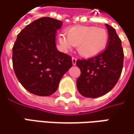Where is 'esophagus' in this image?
<instances>
[{"label":"esophagus","instance_id":"obj_1","mask_svg":"<svg viewBox=\"0 0 134 134\" xmlns=\"http://www.w3.org/2000/svg\"><path fill=\"white\" fill-rule=\"evenodd\" d=\"M76 62H77V58L74 57H72V63H73V64L75 65L76 64Z\"/></svg>","mask_w":134,"mask_h":134}]
</instances>
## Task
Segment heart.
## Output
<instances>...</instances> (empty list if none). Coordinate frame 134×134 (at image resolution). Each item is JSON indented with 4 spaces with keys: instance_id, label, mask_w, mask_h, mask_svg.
<instances>
[{
    "instance_id": "obj_1",
    "label": "heart",
    "mask_w": 134,
    "mask_h": 134,
    "mask_svg": "<svg viewBox=\"0 0 134 134\" xmlns=\"http://www.w3.org/2000/svg\"><path fill=\"white\" fill-rule=\"evenodd\" d=\"M59 42L66 50L77 47L80 55L90 57L101 53L108 43L107 32L94 27H77L67 31V37L60 35Z\"/></svg>"
}]
</instances>
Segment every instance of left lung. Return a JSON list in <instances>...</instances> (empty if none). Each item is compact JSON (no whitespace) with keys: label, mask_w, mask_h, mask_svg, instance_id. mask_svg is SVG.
<instances>
[{"label":"left lung","mask_w":134,"mask_h":134,"mask_svg":"<svg viewBox=\"0 0 134 134\" xmlns=\"http://www.w3.org/2000/svg\"><path fill=\"white\" fill-rule=\"evenodd\" d=\"M108 43L104 51L88 59L77 60L80 75L77 90L86 97H98L110 91L120 77L124 65V51L115 29L106 24Z\"/></svg>","instance_id":"obj_1"}]
</instances>
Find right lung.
<instances>
[{"label":"right lung","mask_w":134,"mask_h":134,"mask_svg":"<svg viewBox=\"0 0 134 134\" xmlns=\"http://www.w3.org/2000/svg\"><path fill=\"white\" fill-rule=\"evenodd\" d=\"M63 22L44 17L33 21L18 35L12 61L16 77L31 93L50 96L64 74L72 67L71 57L56 47L57 30Z\"/></svg>","instance_id":"obj_1"}]
</instances>
